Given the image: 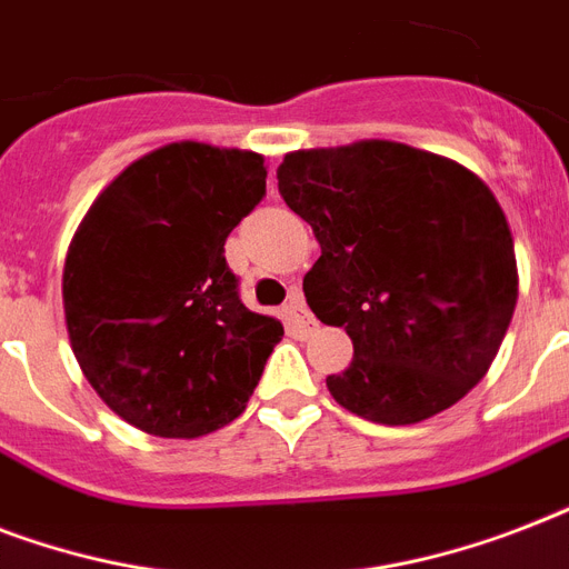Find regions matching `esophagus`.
Wrapping results in <instances>:
<instances>
[{
  "label": "esophagus",
  "instance_id": "34e87169",
  "mask_svg": "<svg viewBox=\"0 0 569 569\" xmlns=\"http://www.w3.org/2000/svg\"><path fill=\"white\" fill-rule=\"evenodd\" d=\"M283 316L295 330H312V328H316V319H312L310 310H307V303H303L301 292H295L292 298H289V303L283 307Z\"/></svg>",
  "mask_w": 569,
  "mask_h": 569
}]
</instances>
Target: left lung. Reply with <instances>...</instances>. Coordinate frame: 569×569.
<instances>
[{"label":"left lung","instance_id":"1","mask_svg":"<svg viewBox=\"0 0 569 569\" xmlns=\"http://www.w3.org/2000/svg\"><path fill=\"white\" fill-rule=\"evenodd\" d=\"M286 206L321 257L303 277L316 319L355 360L330 396L380 425L431 419L485 378L517 307V257L493 191L463 164L398 141L286 153Z\"/></svg>","mask_w":569,"mask_h":569}]
</instances>
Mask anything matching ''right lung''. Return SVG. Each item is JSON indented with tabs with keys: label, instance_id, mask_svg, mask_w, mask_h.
I'll return each mask as SVG.
<instances>
[{
	"label": "right lung",
	"instance_id": "1",
	"mask_svg": "<svg viewBox=\"0 0 569 569\" xmlns=\"http://www.w3.org/2000/svg\"><path fill=\"white\" fill-rule=\"evenodd\" d=\"M250 150L159 147L106 186L64 259L70 348L106 405L153 437L194 440L248 407L283 325L250 312L223 259L266 197Z\"/></svg>",
	"mask_w": 569,
	"mask_h": 569
}]
</instances>
